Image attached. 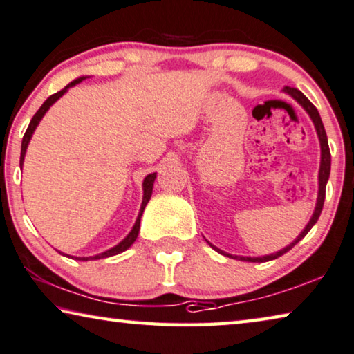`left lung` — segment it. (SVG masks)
<instances>
[{
	"label": "left lung",
	"mask_w": 354,
	"mask_h": 354,
	"mask_svg": "<svg viewBox=\"0 0 354 354\" xmlns=\"http://www.w3.org/2000/svg\"><path fill=\"white\" fill-rule=\"evenodd\" d=\"M285 91H287L291 97H295L298 102L304 106L306 111L308 115H310L313 124H315L317 129V133H318V138H319V145H322V165H319V175H318V183H319V189H318V201H317V207H315V212H313V216L310 218V222L307 223V227L304 228V232H302L298 238H296L293 243L290 245H287L283 250H279L277 254H272V255H266V257H258V258H252V257H233V255H228L225 252H222L221 249L214 248V245L211 244V248L217 250L218 254H223L227 257H232V258H239V260L243 261H252V263H261V261H269V260H274V258H279L280 255H283L285 252H288L291 248H295L296 244L299 243V241L306 236V234L310 232V228L315 225L319 214H322V209H323V205H324V195H326V183L329 179V171H330V153H329V145H328V137H326V131H324V126L322 122V118H319L318 110L315 109V105H313L310 100H308L304 94H302L299 89L296 88H290V86H285Z\"/></svg>",
	"instance_id": "8db88e82"
}]
</instances>
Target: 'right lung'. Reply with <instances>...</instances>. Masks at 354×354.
<instances>
[{
    "label": "right lung",
    "instance_id": "right-lung-1",
    "mask_svg": "<svg viewBox=\"0 0 354 354\" xmlns=\"http://www.w3.org/2000/svg\"><path fill=\"white\" fill-rule=\"evenodd\" d=\"M82 80H83V77L77 78V80L71 82L69 85H67L64 89H61V91H58V93L52 94V96H50V97L46 100V102H44V104L41 105V109H39V110L36 111V115L32 116V120H31V122H30V126H28L26 132H25V136H24V140H21L20 167L24 165L25 153H26L28 143H30V140H31L32 132H35V129L37 127L39 121L42 120V116L46 115V111L50 109V105H53V104L56 102V100H58L61 96H63V94L67 91V88H71V86L77 85V83H80ZM154 179H156V173H151V175H148L147 178H145V181H143V201H142V207H140V212H138L137 222H136V225H133L132 232L129 233L127 236H126L124 239H122L120 244L115 245L113 249L106 250V252H104V254H99V255H96V257H77L75 260H80V261H88V260H99V258H106V257H111V255H118V254H121V252H124L126 249L131 248V245L133 244V241H136V239H137V236H138V230H140V218H142V214H143V211H145V206H147V203H148L149 198H151V194H153V184H154Z\"/></svg>",
    "mask_w": 354,
    "mask_h": 354
}]
</instances>
